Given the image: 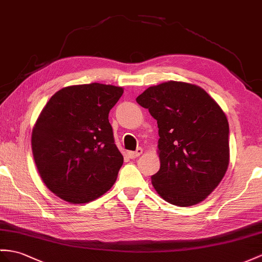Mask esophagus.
<instances>
[{
  "label": "esophagus",
  "instance_id": "1",
  "mask_svg": "<svg viewBox=\"0 0 262 262\" xmlns=\"http://www.w3.org/2000/svg\"><path fill=\"white\" fill-rule=\"evenodd\" d=\"M142 152H143L142 148H138L136 151H130V152H127V156H129L131 159H135V158H138L139 156H141V155H142Z\"/></svg>",
  "mask_w": 262,
  "mask_h": 262
}]
</instances>
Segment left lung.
Instances as JSON below:
<instances>
[{
	"mask_svg": "<svg viewBox=\"0 0 262 262\" xmlns=\"http://www.w3.org/2000/svg\"><path fill=\"white\" fill-rule=\"evenodd\" d=\"M159 127L160 170L151 177L161 198L179 207L203 201L229 165V123L210 95L194 84L169 81L137 98Z\"/></svg>",
	"mask_w": 262,
	"mask_h": 262,
	"instance_id": "1",
	"label": "left lung"
}]
</instances>
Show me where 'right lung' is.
<instances>
[{"label": "right lung", "instance_id": "1", "mask_svg": "<svg viewBox=\"0 0 262 262\" xmlns=\"http://www.w3.org/2000/svg\"><path fill=\"white\" fill-rule=\"evenodd\" d=\"M123 89L91 83L61 89L32 131V152L46 186L61 199L86 203L116 182L123 157L114 143L109 112Z\"/></svg>", "mask_w": 262, "mask_h": 262}]
</instances>
